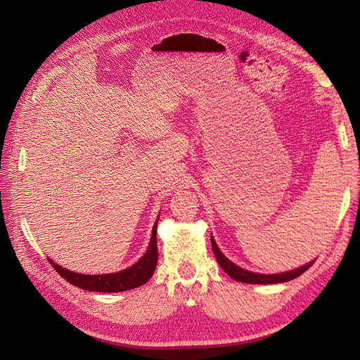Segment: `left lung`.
I'll list each match as a JSON object with an SVG mask.
<instances>
[{"mask_svg": "<svg viewBox=\"0 0 360 360\" xmlns=\"http://www.w3.org/2000/svg\"><path fill=\"white\" fill-rule=\"evenodd\" d=\"M212 249H213V254H215L218 264L223 267V271L229 275V277H232L233 280L241 281V283H252V285H271V283H283V281L294 280L298 277V275H302L304 271H308L312 266V263H308L302 267H298V269L289 271V272L263 275V274H255V272H249L246 269H241L240 266H236L235 263L231 262V259H227L223 254H221L215 240H213V236H212Z\"/></svg>", "mask_w": 360, "mask_h": 360, "instance_id": "8db88e82", "label": "left lung"}]
</instances>
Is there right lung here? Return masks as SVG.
Masks as SVG:
<instances>
[{"mask_svg": "<svg viewBox=\"0 0 360 360\" xmlns=\"http://www.w3.org/2000/svg\"><path fill=\"white\" fill-rule=\"evenodd\" d=\"M156 224L153 227L151 241L147 252H145V255L136 264L128 267L125 271H120L116 274H103V275H83V274H75L68 269H63L62 266L51 262V259L49 263L66 281H70L71 285L77 286L80 289L96 290V292H122V290L134 289L137 286L145 285V283L151 278V275L155 274L156 264H158V243H156L158 226Z\"/></svg>", "mask_w": 360, "mask_h": 360, "instance_id": "obj_1", "label": "right lung"}]
</instances>
